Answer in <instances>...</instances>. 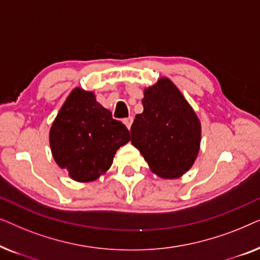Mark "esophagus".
I'll return each mask as SVG.
<instances>
[{
  "label": "esophagus",
  "mask_w": 260,
  "mask_h": 260,
  "mask_svg": "<svg viewBox=\"0 0 260 260\" xmlns=\"http://www.w3.org/2000/svg\"><path fill=\"white\" fill-rule=\"evenodd\" d=\"M133 122H134V118H133V117H127V118L123 119V123L125 124V126H126L127 129H129V130H130V127H131V124H133Z\"/></svg>",
  "instance_id": "34e87169"
}]
</instances>
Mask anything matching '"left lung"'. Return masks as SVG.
Segmentation results:
<instances>
[{
  "instance_id": "8db88e82",
  "label": "left lung",
  "mask_w": 260,
  "mask_h": 260,
  "mask_svg": "<svg viewBox=\"0 0 260 260\" xmlns=\"http://www.w3.org/2000/svg\"><path fill=\"white\" fill-rule=\"evenodd\" d=\"M143 112L131 125V143L150 169L165 179L183 175L193 166L201 141L194 110L168 78L145 88Z\"/></svg>"
}]
</instances>
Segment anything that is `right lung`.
I'll return each instance as SVG.
<instances>
[{
  "instance_id": "right-lung-1",
  "label": "right lung",
  "mask_w": 260,
  "mask_h": 260,
  "mask_svg": "<svg viewBox=\"0 0 260 260\" xmlns=\"http://www.w3.org/2000/svg\"><path fill=\"white\" fill-rule=\"evenodd\" d=\"M129 141L126 126L112 118L93 92L79 87L67 97L49 131L53 157L78 182L98 179L111 167L119 147Z\"/></svg>"
}]
</instances>
